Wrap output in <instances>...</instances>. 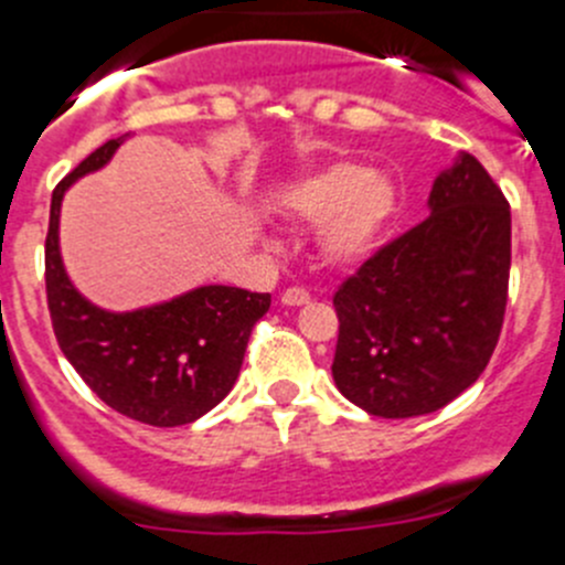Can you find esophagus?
Returning <instances> with one entry per match:
<instances>
[{
  "instance_id": "34e87169",
  "label": "esophagus",
  "mask_w": 565,
  "mask_h": 565,
  "mask_svg": "<svg viewBox=\"0 0 565 565\" xmlns=\"http://www.w3.org/2000/svg\"><path fill=\"white\" fill-rule=\"evenodd\" d=\"M311 300V295L306 292V289H300V287H292V289H287V292L281 295V303L284 306H306Z\"/></svg>"
}]
</instances>
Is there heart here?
<instances>
[{"label": "heart", "mask_w": 565, "mask_h": 565, "mask_svg": "<svg viewBox=\"0 0 565 565\" xmlns=\"http://www.w3.org/2000/svg\"><path fill=\"white\" fill-rule=\"evenodd\" d=\"M397 184L386 173H370L355 162H333L289 184L281 206L295 221L319 226L317 248L337 270L361 265L381 248L394 215Z\"/></svg>", "instance_id": "b5f03b06"}]
</instances>
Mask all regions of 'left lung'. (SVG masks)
Masks as SVG:
<instances>
[{"label":"left lung","instance_id":"obj_1","mask_svg":"<svg viewBox=\"0 0 565 565\" xmlns=\"http://www.w3.org/2000/svg\"><path fill=\"white\" fill-rule=\"evenodd\" d=\"M430 215L333 295L337 388L383 419L445 408L489 364L511 276V206L472 154L436 177Z\"/></svg>","mask_w":565,"mask_h":565}]
</instances>
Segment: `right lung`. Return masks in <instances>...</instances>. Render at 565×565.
Returning <instances> with one entry per match:
<instances>
[{
  "label": "right lung",
  "instance_id": "1",
  "mask_svg": "<svg viewBox=\"0 0 565 565\" xmlns=\"http://www.w3.org/2000/svg\"><path fill=\"white\" fill-rule=\"evenodd\" d=\"M120 143L124 137L98 146L54 188L46 234L49 315L65 359L109 408L154 428H177L232 392L270 295L206 284L135 311H107L79 295L60 256V204L65 190L107 166Z\"/></svg>",
  "mask_w": 565,
  "mask_h": 565
}]
</instances>
